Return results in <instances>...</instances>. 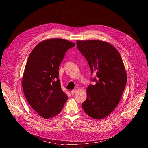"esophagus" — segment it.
<instances>
[{"instance_id":"34e87169","label":"esophagus","mask_w":148,"mask_h":148,"mask_svg":"<svg viewBox=\"0 0 148 148\" xmlns=\"http://www.w3.org/2000/svg\"><path fill=\"white\" fill-rule=\"evenodd\" d=\"M76 92H77V90H75H75H73L71 91V94L72 95H74Z\"/></svg>"}]
</instances>
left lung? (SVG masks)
Returning a JSON list of instances; mask_svg holds the SVG:
<instances>
[{
    "label": "left lung",
    "mask_w": 148,
    "mask_h": 148,
    "mask_svg": "<svg viewBox=\"0 0 148 148\" xmlns=\"http://www.w3.org/2000/svg\"><path fill=\"white\" fill-rule=\"evenodd\" d=\"M80 53L87 60L96 82L87 88V98L82 103L88 115L96 119L110 115L118 104L127 76L121 57L111 45L99 40L77 41Z\"/></svg>",
    "instance_id": "8db88e82"
}]
</instances>
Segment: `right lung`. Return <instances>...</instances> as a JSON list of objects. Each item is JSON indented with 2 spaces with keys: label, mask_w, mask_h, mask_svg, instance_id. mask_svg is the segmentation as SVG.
<instances>
[{
  "label": "right lung",
  "mask_w": 148,
  "mask_h": 148,
  "mask_svg": "<svg viewBox=\"0 0 148 148\" xmlns=\"http://www.w3.org/2000/svg\"><path fill=\"white\" fill-rule=\"evenodd\" d=\"M74 46L64 39L47 40L29 56L22 78L23 92L34 111L45 119L58 114L68 99L61 88L58 70L66 51Z\"/></svg>",
  "instance_id": "1"
}]
</instances>
